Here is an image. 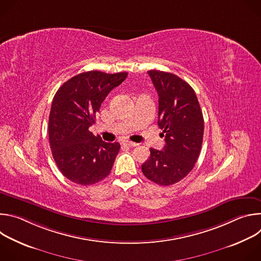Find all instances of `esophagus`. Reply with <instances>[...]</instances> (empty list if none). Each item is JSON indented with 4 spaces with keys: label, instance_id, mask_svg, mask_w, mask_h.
Wrapping results in <instances>:
<instances>
[{
    "label": "esophagus",
    "instance_id": "obj_1",
    "mask_svg": "<svg viewBox=\"0 0 261 261\" xmlns=\"http://www.w3.org/2000/svg\"><path fill=\"white\" fill-rule=\"evenodd\" d=\"M123 144L126 145V146H136V145H138V143L133 142V141H129V140H124Z\"/></svg>",
    "mask_w": 261,
    "mask_h": 261
}]
</instances>
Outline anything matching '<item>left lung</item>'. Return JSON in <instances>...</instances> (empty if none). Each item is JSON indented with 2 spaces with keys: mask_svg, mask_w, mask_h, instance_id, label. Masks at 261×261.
<instances>
[{
  "mask_svg": "<svg viewBox=\"0 0 261 261\" xmlns=\"http://www.w3.org/2000/svg\"><path fill=\"white\" fill-rule=\"evenodd\" d=\"M159 96L158 125L163 129L162 151L150 148L151 156L142 165V173L161 185H173L194 167L201 151L204 122L191 86L172 73L147 72Z\"/></svg>",
  "mask_w": 261,
  "mask_h": 261,
  "instance_id": "left-lung-1",
  "label": "left lung"
}]
</instances>
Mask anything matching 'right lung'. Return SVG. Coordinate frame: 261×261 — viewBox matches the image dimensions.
Returning a JSON list of instances; mask_svg holds the SVG:
<instances>
[{
  "label": "right lung",
  "instance_id": "1",
  "mask_svg": "<svg viewBox=\"0 0 261 261\" xmlns=\"http://www.w3.org/2000/svg\"><path fill=\"white\" fill-rule=\"evenodd\" d=\"M127 75L88 71L64 83L56 93L48 120L49 144L60 171L71 181L93 185L113 168L120 143L105 142L89 128L106 96Z\"/></svg>",
  "mask_w": 261,
  "mask_h": 261
}]
</instances>
